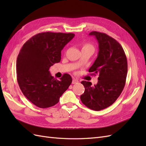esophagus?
Wrapping results in <instances>:
<instances>
[{
	"label": "esophagus",
	"instance_id": "obj_1",
	"mask_svg": "<svg viewBox=\"0 0 146 146\" xmlns=\"http://www.w3.org/2000/svg\"><path fill=\"white\" fill-rule=\"evenodd\" d=\"M72 84H76V83H78V80H77V79H76V78H73L72 80Z\"/></svg>",
	"mask_w": 146,
	"mask_h": 146
}]
</instances>
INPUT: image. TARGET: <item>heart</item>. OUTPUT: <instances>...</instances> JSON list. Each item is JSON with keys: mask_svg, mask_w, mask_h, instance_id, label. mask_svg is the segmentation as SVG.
Instances as JSON below:
<instances>
[{"mask_svg": "<svg viewBox=\"0 0 146 146\" xmlns=\"http://www.w3.org/2000/svg\"><path fill=\"white\" fill-rule=\"evenodd\" d=\"M83 49H89V50H91L94 52V48L93 47V46H92V44H91L90 43H86L84 44L82 47V50Z\"/></svg>", "mask_w": 146, "mask_h": 146, "instance_id": "b5f03b06", "label": "heart"}]
</instances>
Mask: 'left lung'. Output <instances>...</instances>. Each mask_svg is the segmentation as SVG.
<instances>
[{
    "instance_id": "1",
    "label": "left lung",
    "mask_w": 146,
    "mask_h": 146,
    "mask_svg": "<svg viewBox=\"0 0 146 146\" xmlns=\"http://www.w3.org/2000/svg\"><path fill=\"white\" fill-rule=\"evenodd\" d=\"M99 43V53L89 69L92 75L98 74V82L91 86L90 82H81L85 92L81 95L82 103L95 111L111 105L121 95L125 86L127 74V60L122 47L108 35L91 32Z\"/></svg>"
}]
</instances>
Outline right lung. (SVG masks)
Here are the masks:
<instances>
[{"label": "right lung", "instance_id": "obj_1", "mask_svg": "<svg viewBox=\"0 0 146 146\" xmlns=\"http://www.w3.org/2000/svg\"><path fill=\"white\" fill-rule=\"evenodd\" d=\"M74 33L42 32L34 35L19 52L16 62L17 80L21 90L36 107L46 108L56 105L72 83L64 74L58 80L49 68L61 60V52L74 37Z\"/></svg>", "mask_w": 146, "mask_h": 146}]
</instances>
